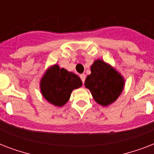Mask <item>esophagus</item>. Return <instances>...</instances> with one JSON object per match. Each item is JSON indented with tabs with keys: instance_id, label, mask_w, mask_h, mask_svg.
<instances>
[{
	"instance_id": "34e87169",
	"label": "esophagus",
	"mask_w": 154,
	"mask_h": 154,
	"mask_svg": "<svg viewBox=\"0 0 154 154\" xmlns=\"http://www.w3.org/2000/svg\"><path fill=\"white\" fill-rule=\"evenodd\" d=\"M80 77H81V79H82V82L84 83L85 81V77H86V76H85V74H84V73H82V74L80 75Z\"/></svg>"
}]
</instances>
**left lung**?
<instances>
[{
    "mask_svg": "<svg viewBox=\"0 0 154 154\" xmlns=\"http://www.w3.org/2000/svg\"><path fill=\"white\" fill-rule=\"evenodd\" d=\"M85 86L90 90L94 101L108 106L117 101L125 87V79L117 69L101 59L94 60Z\"/></svg>",
    "mask_w": 154,
    "mask_h": 154,
    "instance_id": "obj_1",
    "label": "left lung"
}]
</instances>
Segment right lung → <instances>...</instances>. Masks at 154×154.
<instances>
[{
    "mask_svg": "<svg viewBox=\"0 0 154 154\" xmlns=\"http://www.w3.org/2000/svg\"><path fill=\"white\" fill-rule=\"evenodd\" d=\"M82 85V82L77 75L60 69L55 64L45 72L40 82L42 96L50 104L61 107L69 100L73 89Z\"/></svg>",
    "mask_w": 154,
    "mask_h": 154,
    "instance_id": "add662e5",
    "label": "right lung"
}]
</instances>
